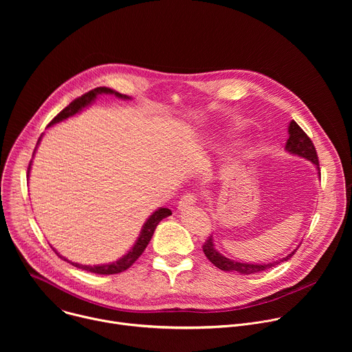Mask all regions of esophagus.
I'll use <instances>...</instances> for the list:
<instances>
[{"instance_id":"obj_1","label":"esophagus","mask_w":352,"mask_h":352,"mask_svg":"<svg viewBox=\"0 0 352 352\" xmlns=\"http://www.w3.org/2000/svg\"><path fill=\"white\" fill-rule=\"evenodd\" d=\"M196 204V196L195 195H184L178 202V210H186L190 209Z\"/></svg>"}]
</instances>
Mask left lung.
I'll return each instance as SVG.
<instances>
[{
  "label": "left lung",
  "instance_id": "obj_1",
  "mask_svg": "<svg viewBox=\"0 0 352 352\" xmlns=\"http://www.w3.org/2000/svg\"><path fill=\"white\" fill-rule=\"evenodd\" d=\"M285 152H288L289 155H295L299 157H304L307 160H309L318 170L319 178H320V173H319V160H318V155H316V148L312 143V140L308 138V135L300 129V126L295 122L291 121L288 125V139L285 143ZM299 246H296L291 254H288L285 258L280 259V261H274L272 263H243V262H238V261H232L226 258L224 255H221L219 250L216 249L213 236H209V239L205 242L204 245V252L206 255V258L220 270L224 272H236L241 274H255L263 270H267L276 265H280L281 262H287L295 252Z\"/></svg>",
  "mask_w": 352,
  "mask_h": 352
}]
</instances>
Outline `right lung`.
I'll list each match as a JSON object with an SVG mask.
<instances>
[{
	"label": "right lung",
	"mask_w": 352,
	"mask_h": 352,
	"mask_svg": "<svg viewBox=\"0 0 352 352\" xmlns=\"http://www.w3.org/2000/svg\"><path fill=\"white\" fill-rule=\"evenodd\" d=\"M100 94H114V96L118 97V98L131 100L129 96L121 94V93H118V91H116V90H113V89H110V87H96V89L87 91L86 94H83L82 97L74 100V102H72L68 107H65L52 122L48 124V128L56 125V124H58V122H63V121H65V120H68V118H71V117H74V116H76V114H79L82 110H85L86 107H89V106L94 102V100L97 98V96H100ZM41 136H43V135H41ZM41 136L38 138L37 146H38V143H40V140H41ZM34 150H36V148H34ZM34 153H36V152H34ZM34 153H33V156H34ZM30 166H32V162H30ZM30 166H29V170H28V177H29V173H30ZM168 216H171V210L167 209V208H159L156 212H153L152 214H150L148 219H147V220L144 221V224L142 226L140 234H139L136 242L133 243V246L128 250V252H126L122 258H120L118 261L111 262V263H106V265H79V263L71 262V261H68L67 258L61 256L54 248H53V250H54V252H56L61 259L67 261L68 263H71L72 266H75V267H78V269H82V270L90 272V273H96V274H117V273L125 272L126 269H129V267L136 262V259L143 254V250L146 249V246H147V243L150 242V239H152V236H153V234H155V230H156V227L159 226V223H160L163 219L168 217Z\"/></svg>",
	"instance_id": "add662e5"
}]
</instances>
